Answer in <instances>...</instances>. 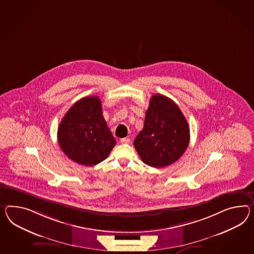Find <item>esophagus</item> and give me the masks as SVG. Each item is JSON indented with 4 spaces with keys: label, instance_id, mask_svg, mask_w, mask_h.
Instances as JSON below:
<instances>
[{
    "label": "esophagus",
    "instance_id": "1",
    "mask_svg": "<svg viewBox=\"0 0 254 254\" xmlns=\"http://www.w3.org/2000/svg\"><path fill=\"white\" fill-rule=\"evenodd\" d=\"M121 143H130V139H129V138H122V139H121Z\"/></svg>",
    "mask_w": 254,
    "mask_h": 254
}]
</instances>
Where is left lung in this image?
Wrapping results in <instances>:
<instances>
[{"label":"left lung","instance_id":"left-lung-1","mask_svg":"<svg viewBox=\"0 0 254 254\" xmlns=\"http://www.w3.org/2000/svg\"><path fill=\"white\" fill-rule=\"evenodd\" d=\"M190 143V127L173 100L156 94L150 98L143 130L133 146L144 164L164 168L177 161Z\"/></svg>","mask_w":254,"mask_h":254}]
</instances>
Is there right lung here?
Wrapping results in <instances>:
<instances>
[{
  "label": "right lung",
  "instance_id": "obj_1",
  "mask_svg": "<svg viewBox=\"0 0 254 254\" xmlns=\"http://www.w3.org/2000/svg\"><path fill=\"white\" fill-rule=\"evenodd\" d=\"M58 143L72 161L95 166L110 155L116 144L102 115L98 97H86L75 102L59 125Z\"/></svg>",
  "mask_w": 254,
  "mask_h": 254
}]
</instances>
